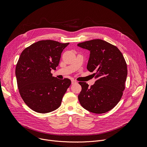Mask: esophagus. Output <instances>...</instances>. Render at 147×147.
<instances>
[{
  "mask_svg": "<svg viewBox=\"0 0 147 147\" xmlns=\"http://www.w3.org/2000/svg\"><path fill=\"white\" fill-rule=\"evenodd\" d=\"M76 82H77V81L76 80H71V84H75Z\"/></svg>",
  "mask_w": 147,
  "mask_h": 147,
  "instance_id": "obj_1",
  "label": "esophagus"
}]
</instances>
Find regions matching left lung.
<instances>
[{
  "label": "left lung",
  "mask_w": 147,
  "mask_h": 147,
  "mask_svg": "<svg viewBox=\"0 0 147 147\" xmlns=\"http://www.w3.org/2000/svg\"><path fill=\"white\" fill-rule=\"evenodd\" d=\"M77 46L90 52L87 69L94 71L95 84L89 87L79 82L82 87L78 96L81 105L96 114L112 109L121 99L127 75V64L119 49L102 39H92Z\"/></svg>",
  "instance_id": "8db88e82"
}]
</instances>
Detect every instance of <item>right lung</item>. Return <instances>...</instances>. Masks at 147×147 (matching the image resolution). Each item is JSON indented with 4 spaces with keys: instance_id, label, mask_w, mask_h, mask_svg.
Returning a JSON list of instances; mask_svg holds the SVG:
<instances>
[{
    "instance_id": "add662e5",
    "label": "right lung",
    "mask_w": 147,
    "mask_h": 147,
    "mask_svg": "<svg viewBox=\"0 0 147 147\" xmlns=\"http://www.w3.org/2000/svg\"><path fill=\"white\" fill-rule=\"evenodd\" d=\"M69 44L42 40L21 53L16 67L17 86L24 102L32 111L47 113L60 106L71 81L59 80L51 71L56 70L62 51Z\"/></svg>"
}]
</instances>
